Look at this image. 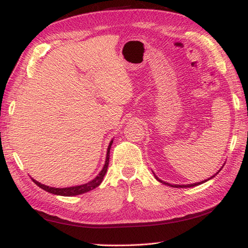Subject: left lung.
I'll return each instance as SVG.
<instances>
[{
  "label": "left lung",
  "instance_id": "left-lung-1",
  "mask_svg": "<svg viewBox=\"0 0 248 248\" xmlns=\"http://www.w3.org/2000/svg\"><path fill=\"white\" fill-rule=\"evenodd\" d=\"M223 168V167H222ZM222 168H220V170H222ZM220 170L215 173V175H217V173L220 171ZM154 175H155V172H154ZM215 175L214 176H212V177H210V178H208L207 180H203V181H200V182H196V183H192V184H170V183H167V182H165V181H162L161 179H159L157 178L155 175V179L157 181H160L161 183H163V184H165V186H171V187H193V186H199V184H202V183H204V182H207L208 180H210V179H212V178H214L215 177Z\"/></svg>",
  "mask_w": 248,
  "mask_h": 248
}]
</instances>
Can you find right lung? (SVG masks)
I'll return each instance as SVG.
<instances>
[{"mask_svg":"<svg viewBox=\"0 0 248 248\" xmlns=\"http://www.w3.org/2000/svg\"><path fill=\"white\" fill-rule=\"evenodd\" d=\"M113 144V140L109 141V145L108 147V151H107V159H105V163L103 165V168L100 171L97 177L93 179L92 181H89L85 184H81V186H70V187H52L49 186H45V184H41L40 182L36 181L35 179L31 178V180L36 184V186H38L40 188L45 189V191L49 192L51 194H54V195H60V196H76V195H81L84 193H87L89 191H92V189L96 188L97 186H99L100 184H101L102 180H103V177L105 176V173L108 171V162H109V150H110V146Z\"/></svg>","mask_w":248,"mask_h":248,"instance_id":"right-lung-1","label":"right lung"}]
</instances>
